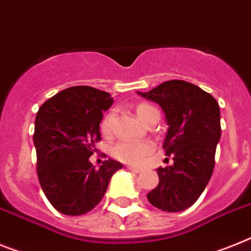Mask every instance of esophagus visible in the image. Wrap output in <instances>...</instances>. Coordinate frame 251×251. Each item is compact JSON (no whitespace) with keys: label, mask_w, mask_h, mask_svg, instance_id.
Segmentation results:
<instances>
[{"label":"esophagus","mask_w":251,"mask_h":251,"mask_svg":"<svg viewBox=\"0 0 251 251\" xmlns=\"http://www.w3.org/2000/svg\"><path fill=\"white\" fill-rule=\"evenodd\" d=\"M128 170L133 171V173H136V174H138V173H141V171H142V169L134 168V166H128Z\"/></svg>","instance_id":"esophagus-1"}]
</instances>
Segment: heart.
I'll return each mask as SVG.
<instances>
[{
	"label": "heart",
	"instance_id": "b5f03b06",
	"mask_svg": "<svg viewBox=\"0 0 251 251\" xmlns=\"http://www.w3.org/2000/svg\"><path fill=\"white\" fill-rule=\"evenodd\" d=\"M156 109L149 104H140L137 106L136 113L141 121H145L147 115ZM113 114H108L104 118L101 123V132L104 134H109L113 124ZM153 150L152 143L149 141H121L113 149V155L115 158L126 162V164L137 165L142 161L143 158L150 155Z\"/></svg>",
	"mask_w": 251,
	"mask_h": 251
}]
</instances>
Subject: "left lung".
I'll return each instance as SVG.
<instances>
[{
	"mask_svg": "<svg viewBox=\"0 0 251 251\" xmlns=\"http://www.w3.org/2000/svg\"><path fill=\"white\" fill-rule=\"evenodd\" d=\"M138 95L164 110L168 130L162 149L174 164L158 168V185L147 194L156 208L181 212L197 202L213 173L221 138L220 106L211 94L183 80L160 83Z\"/></svg>",
	"mask_w": 251,
	"mask_h": 251,
	"instance_id": "1",
	"label": "left lung"
}]
</instances>
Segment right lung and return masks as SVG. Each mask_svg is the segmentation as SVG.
Here are the masks:
<instances>
[{"label":"right lung","instance_id":"add662e5","mask_svg":"<svg viewBox=\"0 0 251 251\" xmlns=\"http://www.w3.org/2000/svg\"><path fill=\"white\" fill-rule=\"evenodd\" d=\"M113 101L101 90L74 86L55 94L36 113L34 145L40 187L63 215L91 211L104 197L111 176L123 168L110 158L95 169L89 160L101 138L102 113Z\"/></svg>","mask_w":251,"mask_h":251}]
</instances>
